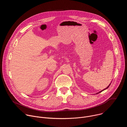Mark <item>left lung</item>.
Wrapping results in <instances>:
<instances>
[{"label":"left lung","instance_id":"obj_1","mask_svg":"<svg viewBox=\"0 0 127 127\" xmlns=\"http://www.w3.org/2000/svg\"><path fill=\"white\" fill-rule=\"evenodd\" d=\"M110 85H111V83H110V85H108V86H107V87H106V88H105V89H103V90H101V92H99V93H101V92H102V91H103V90H105V89H107V88H108V87H109V86H110ZM98 93H97V94H98Z\"/></svg>","mask_w":127,"mask_h":127}]
</instances>
